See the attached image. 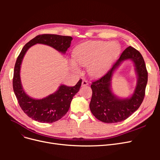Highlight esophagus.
<instances>
[{"label": "esophagus", "mask_w": 160, "mask_h": 160, "mask_svg": "<svg viewBox=\"0 0 160 160\" xmlns=\"http://www.w3.org/2000/svg\"><path fill=\"white\" fill-rule=\"evenodd\" d=\"M88 85V81H86V80H83V81H82L81 85L83 86V87H84V86H87Z\"/></svg>", "instance_id": "1"}]
</instances>
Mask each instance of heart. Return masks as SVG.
<instances>
[{"mask_svg": "<svg viewBox=\"0 0 160 160\" xmlns=\"http://www.w3.org/2000/svg\"><path fill=\"white\" fill-rule=\"evenodd\" d=\"M121 51L120 45L115 41H89L77 46L73 51V60L69 62L70 68L78 72V64L87 67L88 75L96 78L104 75L117 59Z\"/></svg>", "mask_w": 160, "mask_h": 160, "instance_id": "obj_1", "label": "heart"}]
</instances>
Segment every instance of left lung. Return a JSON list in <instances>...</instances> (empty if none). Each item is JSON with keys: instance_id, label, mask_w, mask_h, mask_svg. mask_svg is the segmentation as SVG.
Masks as SVG:
<instances>
[{"instance_id": "obj_1", "label": "left lung", "mask_w": 160, "mask_h": 160, "mask_svg": "<svg viewBox=\"0 0 160 160\" xmlns=\"http://www.w3.org/2000/svg\"><path fill=\"white\" fill-rule=\"evenodd\" d=\"M133 62L137 83L133 93L127 98H119L111 89L115 71L125 60ZM148 83V71L143 58L138 50L129 46L122 52L117 62L107 73L92 83L90 110L95 117L104 123H118L126 119L141 105Z\"/></svg>"}]
</instances>
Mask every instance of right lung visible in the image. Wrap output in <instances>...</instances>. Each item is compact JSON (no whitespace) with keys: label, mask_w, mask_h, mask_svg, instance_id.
<instances>
[{"label":"right lung","mask_w":160,"mask_h":160,"mask_svg":"<svg viewBox=\"0 0 160 160\" xmlns=\"http://www.w3.org/2000/svg\"><path fill=\"white\" fill-rule=\"evenodd\" d=\"M72 38L69 36L45 34L35 37L23 47L16 61L14 69L12 86L20 107L28 117L41 123L57 122L68 111L73 96L79 91L82 80L73 87L61 85L58 89L44 98L35 99L27 94L21 79V67L24 56L28 49L36 44L52 47L65 54L71 46Z\"/></svg>","instance_id":"add662e5"}]
</instances>
